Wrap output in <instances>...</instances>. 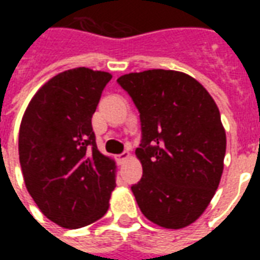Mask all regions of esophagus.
Returning a JSON list of instances; mask_svg holds the SVG:
<instances>
[{
  "instance_id": "obj_1",
  "label": "esophagus",
  "mask_w": 260,
  "mask_h": 260,
  "mask_svg": "<svg viewBox=\"0 0 260 260\" xmlns=\"http://www.w3.org/2000/svg\"><path fill=\"white\" fill-rule=\"evenodd\" d=\"M128 158H129V152H122L121 154L117 156V160H118L119 164H122L125 160H128Z\"/></svg>"
}]
</instances>
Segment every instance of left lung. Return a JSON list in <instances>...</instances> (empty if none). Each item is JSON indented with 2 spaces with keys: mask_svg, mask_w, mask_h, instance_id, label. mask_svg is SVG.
<instances>
[{
  "mask_svg": "<svg viewBox=\"0 0 260 260\" xmlns=\"http://www.w3.org/2000/svg\"><path fill=\"white\" fill-rule=\"evenodd\" d=\"M139 111L143 175L131 189L141 212L182 229L205 212L223 174L225 132L212 96L189 75L150 69L117 79Z\"/></svg>",
  "mask_w": 260,
  "mask_h": 260,
  "instance_id": "left-lung-1",
  "label": "left lung"
}]
</instances>
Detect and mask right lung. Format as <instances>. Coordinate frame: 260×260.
<instances>
[{"instance_id":"right-lung-1","label":"right lung","mask_w":260,"mask_h":260,"mask_svg":"<svg viewBox=\"0 0 260 260\" xmlns=\"http://www.w3.org/2000/svg\"><path fill=\"white\" fill-rule=\"evenodd\" d=\"M111 75L61 72L37 91L19 129V161L43 214L65 229L103 217L115 188V163L99 152L91 117Z\"/></svg>"}]
</instances>
